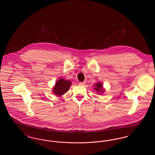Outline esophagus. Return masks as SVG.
<instances>
[{"mask_svg":"<svg viewBox=\"0 0 155 155\" xmlns=\"http://www.w3.org/2000/svg\"><path fill=\"white\" fill-rule=\"evenodd\" d=\"M85 84V83L84 82H81L79 83V85H81V86H84Z\"/></svg>","mask_w":155,"mask_h":155,"instance_id":"34e87169","label":"esophagus"}]
</instances>
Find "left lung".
I'll return each instance as SVG.
<instances>
[{"instance_id":"1","label":"left lung","mask_w":155,"mask_h":155,"mask_svg":"<svg viewBox=\"0 0 155 155\" xmlns=\"http://www.w3.org/2000/svg\"><path fill=\"white\" fill-rule=\"evenodd\" d=\"M94 86L95 87L94 88V90L96 91L97 92H101L100 94H102L104 92V89L103 88V85L101 82H99L97 83H96V84L94 85Z\"/></svg>"}]
</instances>
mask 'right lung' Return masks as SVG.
<instances>
[{
  "label": "right lung",
  "mask_w": 155,
  "mask_h": 155,
  "mask_svg": "<svg viewBox=\"0 0 155 155\" xmlns=\"http://www.w3.org/2000/svg\"><path fill=\"white\" fill-rule=\"evenodd\" d=\"M71 85V82L63 78H60L56 81L53 88V92L57 96H61L68 91Z\"/></svg>",
  "instance_id": "add662e5"
}]
</instances>
